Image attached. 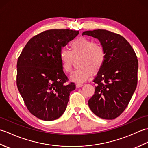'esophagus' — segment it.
Instances as JSON below:
<instances>
[{
    "instance_id": "34e87169",
    "label": "esophagus",
    "mask_w": 148,
    "mask_h": 148,
    "mask_svg": "<svg viewBox=\"0 0 148 148\" xmlns=\"http://www.w3.org/2000/svg\"><path fill=\"white\" fill-rule=\"evenodd\" d=\"M83 86V84H80V83H77L76 85L77 88H80L81 86Z\"/></svg>"
}]
</instances>
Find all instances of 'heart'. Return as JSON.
Here are the masks:
<instances>
[{
	"label": "heart",
	"mask_w": 148,
	"mask_h": 148,
	"mask_svg": "<svg viewBox=\"0 0 148 148\" xmlns=\"http://www.w3.org/2000/svg\"><path fill=\"white\" fill-rule=\"evenodd\" d=\"M106 49L101 44L94 42L85 37H77L70 44V51L62 49L60 60L63 71H72L75 60L78 61V68L72 72L70 78L76 82H83L92 75L101 70L106 60Z\"/></svg>",
	"instance_id": "1"
}]
</instances>
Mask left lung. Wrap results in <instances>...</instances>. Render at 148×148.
<instances>
[{
	"label": "left lung",
	"instance_id": "left-lung-1",
	"mask_svg": "<svg viewBox=\"0 0 148 148\" xmlns=\"http://www.w3.org/2000/svg\"><path fill=\"white\" fill-rule=\"evenodd\" d=\"M98 39L104 47L106 60L93 82L95 94L88 100L92 111L99 117L113 119L126 109L137 84L138 60L134 49L119 34L98 29L83 32Z\"/></svg>",
	"mask_w": 148,
	"mask_h": 148
}]
</instances>
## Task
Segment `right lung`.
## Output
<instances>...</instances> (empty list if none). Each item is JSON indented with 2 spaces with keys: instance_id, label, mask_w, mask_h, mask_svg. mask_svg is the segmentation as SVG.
<instances>
[{
  "instance_id": "obj_1",
  "label": "right lung",
  "mask_w": 148,
  "mask_h": 148,
  "mask_svg": "<svg viewBox=\"0 0 148 148\" xmlns=\"http://www.w3.org/2000/svg\"><path fill=\"white\" fill-rule=\"evenodd\" d=\"M79 31L51 29L31 38L17 62L16 84L28 110L36 117L52 121L65 111L74 83L63 71L60 53Z\"/></svg>"
}]
</instances>
